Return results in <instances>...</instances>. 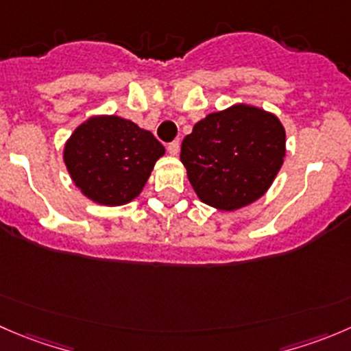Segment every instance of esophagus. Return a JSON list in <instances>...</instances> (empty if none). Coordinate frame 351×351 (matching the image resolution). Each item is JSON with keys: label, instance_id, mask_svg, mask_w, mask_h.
Wrapping results in <instances>:
<instances>
[{"label": "esophagus", "instance_id": "1", "mask_svg": "<svg viewBox=\"0 0 351 351\" xmlns=\"http://www.w3.org/2000/svg\"><path fill=\"white\" fill-rule=\"evenodd\" d=\"M168 152L171 156H178V152H180V142L178 141H173V142H169L168 144Z\"/></svg>", "mask_w": 351, "mask_h": 351}]
</instances>
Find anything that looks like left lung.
I'll list each match as a JSON object with an SVG mask.
<instances>
[{
  "label": "left lung",
  "mask_w": 351,
  "mask_h": 351,
  "mask_svg": "<svg viewBox=\"0 0 351 351\" xmlns=\"http://www.w3.org/2000/svg\"><path fill=\"white\" fill-rule=\"evenodd\" d=\"M283 158V125L247 104L207 114L183 138L180 154L199 199L221 210L240 209L264 195Z\"/></svg>",
  "instance_id": "8db88e82"
}]
</instances>
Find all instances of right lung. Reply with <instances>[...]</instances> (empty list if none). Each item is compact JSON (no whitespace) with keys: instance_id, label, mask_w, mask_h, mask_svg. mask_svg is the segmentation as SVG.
Listing matches in <instances>:
<instances>
[{"instance_id":"right-lung-1","label":"right lung","mask_w":351,"mask_h":351,"mask_svg":"<svg viewBox=\"0 0 351 351\" xmlns=\"http://www.w3.org/2000/svg\"><path fill=\"white\" fill-rule=\"evenodd\" d=\"M162 154L161 142L134 121L94 117L66 142L64 165L85 197L104 206H123L142 192Z\"/></svg>"}]
</instances>
